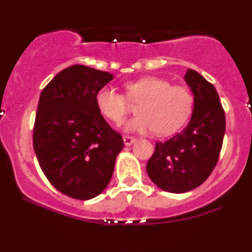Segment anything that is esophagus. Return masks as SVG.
Returning a JSON list of instances; mask_svg holds the SVG:
<instances>
[{
    "mask_svg": "<svg viewBox=\"0 0 252 252\" xmlns=\"http://www.w3.org/2000/svg\"><path fill=\"white\" fill-rule=\"evenodd\" d=\"M123 141H124V144L126 146H130V144H132L136 141L135 137H132V136H123Z\"/></svg>",
    "mask_w": 252,
    "mask_h": 252,
    "instance_id": "esophagus-1",
    "label": "esophagus"
}]
</instances>
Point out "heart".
<instances>
[{"label": "heart", "mask_w": 252, "mask_h": 252, "mask_svg": "<svg viewBox=\"0 0 252 252\" xmlns=\"http://www.w3.org/2000/svg\"><path fill=\"white\" fill-rule=\"evenodd\" d=\"M129 102L138 103L137 116L126 124V130L135 132L156 131L158 135L174 134L187 123L194 106V96L189 88L172 85L158 77H143L124 84ZM122 94L111 86H103L94 97L97 110L105 120L121 124L129 110Z\"/></svg>", "instance_id": "b5f03b06"}]
</instances>
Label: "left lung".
I'll return each instance as SVG.
<instances>
[{
	"mask_svg": "<svg viewBox=\"0 0 252 252\" xmlns=\"http://www.w3.org/2000/svg\"><path fill=\"white\" fill-rule=\"evenodd\" d=\"M185 80L194 94L192 118L174 137L156 142L147 163L152 181L170 193L189 192L209 178L225 134V112L215 86L194 70H187Z\"/></svg>",
	"mask_w": 252,
	"mask_h": 252,
	"instance_id": "obj_1",
	"label": "left lung"
}]
</instances>
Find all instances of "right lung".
Wrapping results in <instances>:
<instances>
[{"label": "right lung", "instance_id": "obj_1", "mask_svg": "<svg viewBox=\"0 0 252 252\" xmlns=\"http://www.w3.org/2000/svg\"><path fill=\"white\" fill-rule=\"evenodd\" d=\"M114 76L84 65L65 68L40 94L33 129L43 174L71 198L89 200L105 189L123 149L122 135L98 112L94 97Z\"/></svg>", "mask_w": 252, "mask_h": 252}]
</instances>
